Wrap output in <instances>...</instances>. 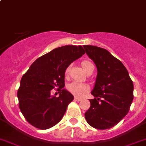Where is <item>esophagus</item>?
I'll list each match as a JSON object with an SVG mask.
<instances>
[{
  "label": "esophagus",
  "instance_id": "obj_1",
  "mask_svg": "<svg viewBox=\"0 0 146 146\" xmlns=\"http://www.w3.org/2000/svg\"><path fill=\"white\" fill-rule=\"evenodd\" d=\"M75 100L77 102H79V101H81L82 99L81 98H75Z\"/></svg>",
  "mask_w": 146,
  "mask_h": 146
}]
</instances>
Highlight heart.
Here are the masks:
<instances>
[{
    "instance_id": "obj_1",
    "label": "heart",
    "mask_w": 146,
    "mask_h": 146,
    "mask_svg": "<svg viewBox=\"0 0 146 146\" xmlns=\"http://www.w3.org/2000/svg\"><path fill=\"white\" fill-rule=\"evenodd\" d=\"M81 66L84 69L85 71H87L88 70L89 68L91 66H93V63L91 62L88 61V60H84L81 63ZM69 71V68H67L66 70V73H68ZM90 87L86 83H78V82H72V83H69L67 86V90H68L70 93L74 95L76 97H83L86 93L89 90Z\"/></svg>"
}]
</instances>
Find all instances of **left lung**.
<instances>
[{"label": "left lung", "mask_w": 146, "mask_h": 146, "mask_svg": "<svg viewBox=\"0 0 146 146\" xmlns=\"http://www.w3.org/2000/svg\"><path fill=\"white\" fill-rule=\"evenodd\" d=\"M96 64L97 78L85 113L88 123L98 130L115 126L128 113L133 100V83L121 60L107 50L94 46H83Z\"/></svg>", "instance_id": "1"}]
</instances>
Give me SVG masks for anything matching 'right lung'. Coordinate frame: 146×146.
Masks as SVG:
<instances>
[{"label":"right lung","instance_id":"obj_1","mask_svg":"<svg viewBox=\"0 0 146 146\" xmlns=\"http://www.w3.org/2000/svg\"><path fill=\"white\" fill-rule=\"evenodd\" d=\"M85 54L81 46L53 49L33 63L23 76L18 90L19 108L26 121L41 130L54 126L62 119L73 95L63 89L65 72L69 65ZM58 87V97L51 90Z\"/></svg>","mask_w":146,"mask_h":146}]
</instances>
